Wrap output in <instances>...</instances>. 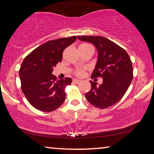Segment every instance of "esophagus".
I'll use <instances>...</instances> for the list:
<instances>
[{
	"mask_svg": "<svg viewBox=\"0 0 154 154\" xmlns=\"http://www.w3.org/2000/svg\"><path fill=\"white\" fill-rule=\"evenodd\" d=\"M72 82L75 83H80L81 82H82V81L81 80H78V79H72Z\"/></svg>",
	"mask_w": 154,
	"mask_h": 154,
	"instance_id": "obj_1",
	"label": "esophagus"
}]
</instances>
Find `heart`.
Here are the masks:
<instances>
[{"label":"heart","instance_id":"b5f03b06","mask_svg":"<svg viewBox=\"0 0 154 154\" xmlns=\"http://www.w3.org/2000/svg\"><path fill=\"white\" fill-rule=\"evenodd\" d=\"M87 46H90L89 44L83 43L80 45V47H87ZM85 68H78V69H77L75 71V75L77 77H82L83 76V75L85 74Z\"/></svg>","mask_w":154,"mask_h":154}]
</instances>
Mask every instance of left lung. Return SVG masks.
Returning <instances> with one entry per match:
<instances>
[{
	"label": "left lung",
	"mask_w": 154,
	"mask_h": 154,
	"mask_svg": "<svg viewBox=\"0 0 154 154\" xmlns=\"http://www.w3.org/2000/svg\"><path fill=\"white\" fill-rule=\"evenodd\" d=\"M79 40L92 43L98 52V58L91 78H103L98 86L90 81L91 89L85 98L93 106L105 109L121 100L128 89L133 78L130 58L124 49L113 41L100 36H77Z\"/></svg>",
	"instance_id": "8db88e82"
}]
</instances>
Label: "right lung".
I'll list each match as a JSON object with an SVG mask.
<instances>
[{
  "mask_svg": "<svg viewBox=\"0 0 154 154\" xmlns=\"http://www.w3.org/2000/svg\"><path fill=\"white\" fill-rule=\"evenodd\" d=\"M77 36L49 41L31 51L21 64V88L31 105L41 111L51 112L60 107L66 98V87L72 79L58 80L53 68L62 59V53Z\"/></svg>",
  "mask_w": 154,
  "mask_h": 154,
  "instance_id": "add662e5",
  "label": "right lung"
}]
</instances>
